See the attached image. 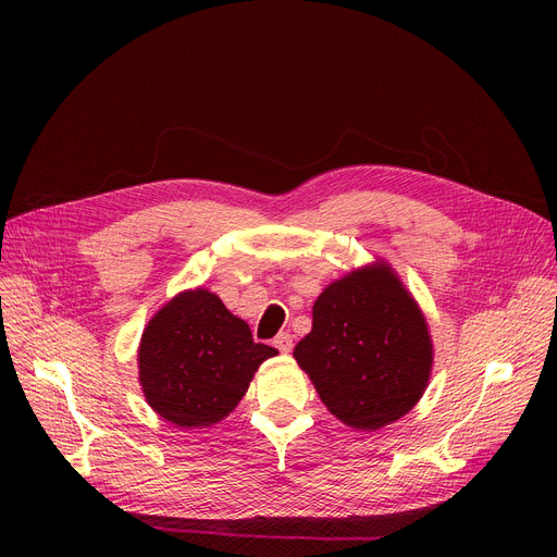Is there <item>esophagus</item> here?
I'll use <instances>...</instances> for the list:
<instances>
[{
    "label": "esophagus",
    "mask_w": 557,
    "mask_h": 557,
    "mask_svg": "<svg viewBox=\"0 0 557 557\" xmlns=\"http://www.w3.org/2000/svg\"><path fill=\"white\" fill-rule=\"evenodd\" d=\"M273 345L280 349L282 355H288L290 349H294V336H290L288 332H282V334H277V336H275Z\"/></svg>",
    "instance_id": "obj_1"
}]
</instances>
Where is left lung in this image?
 <instances>
[{"instance_id": "obj_1", "label": "left lung", "mask_w": 557, "mask_h": 557, "mask_svg": "<svg viewBox=\"0 0 557 557\" xmlns=\"http://www.w3.org/2000/svg\"><path fill=\"white\" fill-rule=\"evenodd\" d=\"M311 313V332L294 357L334 418L376 431L411 411L429 386L433 341L388 261L327 284Z\"/></svg>"}]
</instances>
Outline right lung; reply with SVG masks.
Instances as JSON below:
<instances>
[{"label":"right lung","mask_w":557,"mask_h":557,"mask_svg":"<svg viewBox=\"0 0 557 557\" xmlns=\"http://www.w3.org/2000/svg\"><path fill=\"white\" fill-rule=\"evenodd\" d=\"M277 349L255 343L246 320L208 288L171 298L144 327L137 368L146 401L181 429L212 426L246 395L257 368Z\"/></svg>","instance_id":"obj_1"}]
</instances>
